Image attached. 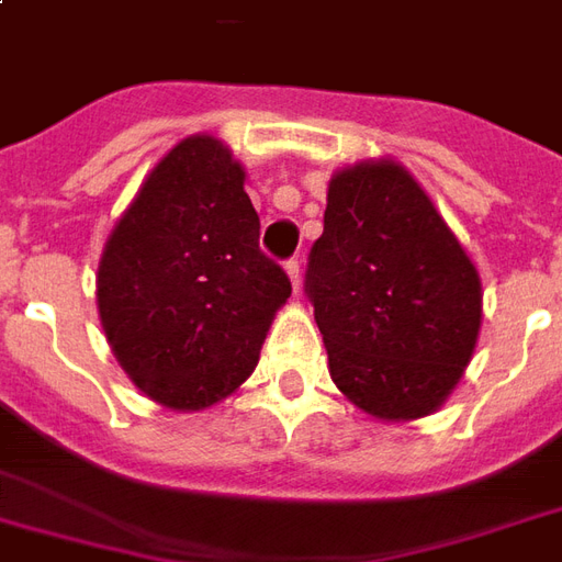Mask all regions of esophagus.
Wrapping results in <instances>:
<instances>
[{
    "label": "esophagus",
    "mask_w": 562,
    "mask_h": 562,
    "mask_svg": "<svg viewBox=\"0 0 562 562\" xmlns=\"http://www.w3.org/2000/svg\"><path fill=\"white\" fill-rule=\"evenodd\" d=\"M285 273H289L294 292H297V289H301V261H297V258H289V261H285Z\"/></svg>",
    "instance_id": "esophagus-1"
}]
</instances>
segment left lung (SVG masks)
Listing matches in <instances>:
<instances>
[{"mask_svg": "<svg viewBox=\"0 0 562 562\" xmlns=\"http://www.w3.org/2000/svg\"><path fill=\"white\" fill-rule=\"evenodd\" d=\"M304 289L330 379L379 422L436 413L470 364L482 328L479 270L397 161L330 177Z\"/></svg>", "mask_w": 562, "mask_h": 562, "instance_id": "1", "label": "left lung"}]
</instances>
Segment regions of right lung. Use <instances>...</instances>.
Wrapping results in <instances>:
<instances>
[{
    "mask_svg": "<svg viewBox=\"0 0 562 562\" xmlns=\"http://www.w3.org/2000/svg\"><path fill=\"white\" fill-rule=\"evenodd\" d=\"M244 165L210 135L149 171L99 261V316L116 361L149 401L207 409L256 370L285 270L258 246Z\"/></svg>",
    "mask_w": 562,
    "mask_h": 562,
    "instance_id": "add662e5",
    "label": "right lung"
}]
</instances>
